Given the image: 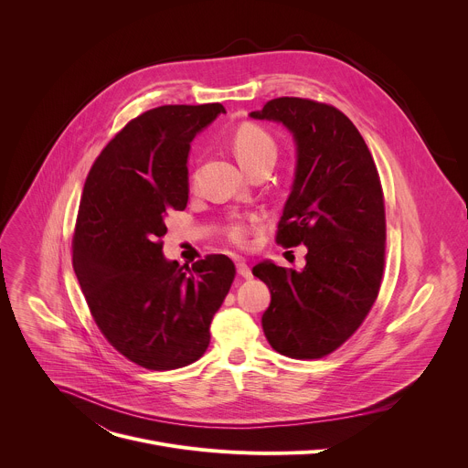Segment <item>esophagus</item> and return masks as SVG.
Wrapping results in <instances>:
<instances>
[{
	"mask_svg": "<svg viewBox=\"0 0 468 468\" xmlns=\"http://www.w3.org/2000/svg\"><path fill=\"white\" fill-rule=\"evenodd\" d=\"M237 272H239V276L244 278V280H250V278H251V271H250V266L246 264L244 259H237Z\"/></svg>",
	"mask_w": 468,
	"mask_h": 468,
	"instance_id": "obj_1",
	"label": "esophagus"
}]
</instances>
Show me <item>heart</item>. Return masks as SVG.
<instances>
[{
    "label": "heart",
    "instance_id": "heart-1",
    "mask_svg": "<svg viewBox=\"0 0 468 468\" xmlns=\"http://www.w3.org/2000/svg\"><path fill=\"white\" fill-rule=\"evenodd\" d=\"M231 148L239 159V163L246 168L251 170L259 163L264 161H276L278 155V146L272 135L266 129H262L257 123L246 122L240 123L231 135ZM253 224V218L248 220H237L228 226L226 237L233 244H246L250 226Z\"/></svg>",
    "mask_w": 468,
    "mask_h": 468
}]
</instances>
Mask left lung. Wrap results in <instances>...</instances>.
Wrapping results in <instances>:
<instances>
[{
  "instance_id": "obj_1",
  "label": "left lung",
  "mask_w": 468,
  "mask_h": 468,
  "mask_svg": "<svg viewBox=\"0 0 468 468\" xmlns=\"http://www.w3.org/2000/svg\"><path fill=\"white\" fill-rule=\"evenodd\" d=\"M282 122L296 143L292 190L276 242L307 246L303 271L271 261L253 276L271 289L262 314L271 346L292 359H320L345 345L370 313L385 266V202L361 133L337 107L276 98L250 114Z\"/></svg>"
}]
</instances>
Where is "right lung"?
Returning a JSON list of instances; mask_svg holds the SVG:
<instances>
[{"instance_id": "1", "label": "right lung", "mask_w": 468, "mask_h": 468, "mask_svg": "<svg viewBox=\"0 0 468 468\" xmlns=\"http://www.w3.org/2000/svg\"><path fill=\"white\" fill-rule=\"evenodd\" d=\"M222 103L163 105L125 123L94 161L81 196L72 264L90 314L123 357L148 370L186 367L235 280L228 255L166 261V217L188 202L186 157Z\"/></svg>"}]
</instances>
